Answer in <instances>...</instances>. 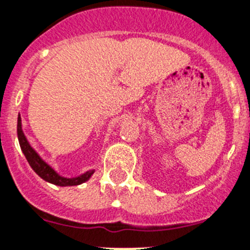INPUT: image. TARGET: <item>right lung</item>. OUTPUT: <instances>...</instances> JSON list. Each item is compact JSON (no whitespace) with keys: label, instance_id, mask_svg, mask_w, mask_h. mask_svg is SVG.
<instances>
[{"label":"right lung","instance_id":"1","mask_svg":"<svg viewBox=\"0 0 250 250\" xmlns=\"http://www.w3.org/2000/svg\"><path fill=\"white\" fill-rule=\"evenodd\" d=\"M17 134H18V141H20V146L22 151L24 153L25 158H27L28 163L32 167V169L37 172V174L41 176L42 179H44L45 181H49L51 184H55V185L59 186H72V185H79V184H83L85 181H87L90 179L91 175L93 174V171L85 172L81 176H78L75 179H66L62 178L54 170L51 169L48 164L43 162V160L39 158L38 154L30 148V146L28 144L27 139H25L24 134L22 132V122H21V117H18V123H17Z\"/></svg>","mask_w":250,"mask_h":250}]
</instances>
